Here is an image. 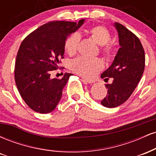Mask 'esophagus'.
I'll list each match as a JSON object with an SVG mask.
<instances>
[{
	"instance_id": "1",
	"label": "esophagus",
	"mask_w": 156,
	"mask_h": 156,
	"mask_svg": "<svg viewBox=\"0 0 156 156\" xmlns=\"http://www.w3.org/2000/svg\"><path fill=\"white\" fill-rule=\"evenodd\" d=\"M83 80L85 82H87V83H94V80H92V79H88V78H83Z\"/></svg>"
}]
</instances>
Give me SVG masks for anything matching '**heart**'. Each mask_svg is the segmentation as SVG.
Here are the masks:
<instances>
[{"label":"heart","instance_id":"1","mask_svg":"<svg viewBox=\"0 0 156 156\" xmlns=\"http://www.w3.org/2000/svg\"><path fill=\"white\" fill-rule=\"evenodd\" d=\"M89 37L101 45L100 51L107 59H112L116 53L115 44L111 42L112 35L106 27L98 25L87 30ZM80 37L78 33H73L66 39L64 48L66 53L73 55L77 53L79 46ZM71 69L73 72L85 78H93L104 67L103 62L101 58H89L86 57H78L71 62Z\"/></svg>","mask_w":156,"mask_h":156}]
</instances>
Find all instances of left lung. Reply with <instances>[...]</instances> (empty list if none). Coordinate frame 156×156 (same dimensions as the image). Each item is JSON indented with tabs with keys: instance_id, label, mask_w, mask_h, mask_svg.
I'll use <instances>...</instances> for the list:
<instances>
[{
	"instance_id": "8db88e82",
	"label": "left lung",
	"mask_w": 156,
	"mask_h": 156,
	"mask_svg": "<svg viewBox=\"0 0 156 156\" xmlns=\"http://www.w3.org/2000/svg\"><path fill=\"white\" fill-rule=\"evenodd\" d=\"M119 34L121 48L114 62L101 75L102 78H112L111 84H105L107 95L101 104L107 108H115L125 103L139 83L145 66V55L140 40L133 32L119 23L114 24Z\"/></svg>"
}]
</instances>
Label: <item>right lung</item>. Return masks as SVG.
Segmentation results:
<instances>
[{
    "label": "right lung",
    "mask_w": 156,
    "mask_h": 156,
    "mask_svg": "<svg viewBox=\"0 0 156 156\" xmlns=\"http://www.w3.org/2000/svg\"><path fill=\"white\" fill-rule=\"evenodd\" d=\"M83 22L84 20L78 23L49 22L23 40L16 57L15 83L23 101L34 112L48 114L58 105L62 89L72 74L66 73L61 79H51V73L60 68L67 37Z\"/></svg>",
    "instance_id": "right-lung-1"
}]
</instances>
